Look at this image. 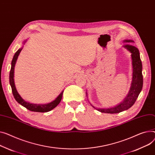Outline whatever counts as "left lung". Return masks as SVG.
I'll list each match as a JSON object with an SVG mask.
<instances>
[{
    "label": "left lung",
    "instance_id": "obj_1",
    "mask_svg": "<svg viewBox=\"0 0 155 155\" xmlns=\"http://www.w3.org/2000/svg\"><path fill=\"white\" fill-rule=\"evenodd\" d=\"M127 42L123 46L131 54V60L133 65V77L131 87L127 97L121 103L115 107L110 108H96L101 113H118L124 110H127L135 104L143 87V75H142V63L140 56L139 50L135 46L128 42H134L133 40H125ZM87 94V93H86Z\"/></svg>",
    "mask_w": 155,
    "mask_h": 155
}]
</instances>
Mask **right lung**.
<instances>
[{"label": "right lung", "instance_id": "add662e5", "mask_svg": "<svg viewBox=\"0 0 155 155\" xmlns=\"http://www.w3.org/2000/svg\"><path fill=\"white\" fill-rule=\"evenodd\" d=\"M26 41H24L25 43ZM22 50V48H19L14 55L13 59L12 60V63H11V69H10V75H9V82H10V85L11 86L12 88V91L14 95V98L15 100L19 104L22 105L25 108H26L27 110L32 111H35V112H47L54 108H55L59 104L61 100V98H62V95L64 91L61 92V94L57 97V98L53 101H51L49 104H30L29 102L26 101L24 100L20 95L18 94V93L17 92L15 86V83H14V67L16 63V61L17 60V58L19 55V54L21 50Z\"/></svg>", "mask_w": 155, "mask_h": 155}]
</instances>
